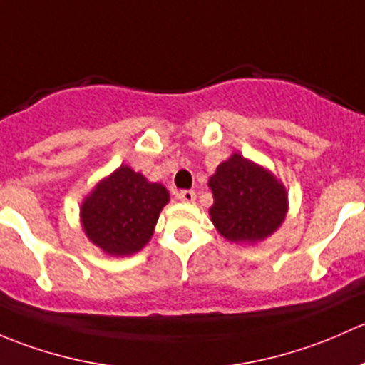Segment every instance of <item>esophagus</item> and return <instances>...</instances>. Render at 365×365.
<instances>
[{
    "mask_svg": "<svg viewBox=\"0 0 365 365\" xmlns=\"http://www.w3.org/2000/svg\"><path fill=\"white\" fill-rule=\"evenodd\" d=\"M197 198V193L193 190H182L179 191V200L182 202H193Z\"/></svg>",
    "mask_w": 365,
    "mask_h": 365,
    "instance_id": "34e87169",
    "label": "esophagus"
}]
</instances>
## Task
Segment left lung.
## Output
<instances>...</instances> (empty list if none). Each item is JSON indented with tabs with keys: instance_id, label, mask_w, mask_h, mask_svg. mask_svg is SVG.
<instances>
[{
	"instance_id": "1",
	"label": "left lung",
	"mask_w": 365,
	"mask_h": 365,
	"mask_svg": "<svg viewBox=\"0 0 365 365\" xmlns=\"http://www.w3.org/2000/svg\"><path fill=\"white\" fill-rule=\"evenodd\" d=\"M214 204L209 214L217 232L232 242L269 237L284 220L287 191L270 172L234 155L209 179Z\"/></svg>"
}]
</instances>
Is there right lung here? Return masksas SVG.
<instances>
[{
    "mask_svg": "<svg viewBox=\"0 0 365 365\" xmlns=\"http://www.w3.org/2000/svg\"><path fill=\"white\" fill-rule=\"evenodd\" d=\"M168 202L161 184L148 182L130 167H119L82 204V225L91 242L110 255H131L151 239L160 210Z\"/></svg>",
    "mask_w": 365,
    "mask_h": 365,
    "instance_id": "1",
    "label": "right lung"
}]
</instances>
